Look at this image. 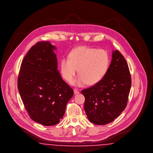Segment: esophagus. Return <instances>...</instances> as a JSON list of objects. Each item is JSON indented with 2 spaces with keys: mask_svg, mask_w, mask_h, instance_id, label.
<instances>
[{
  "mask_svg": "<svg viewBox=\"0 0 153 153\" xmlns=\"http://www.w3.org/2000/svg\"><path fill=\"white\" fill-rule=\"evenodd\" d=\"M74 94H75V95H76V94H79V93H80V92H79V91L77 89H74Z\"/></svg>",
  "mask_w": 153,
  "mask_h": 153,
  "instance_id": "esophagus-1",
  "label": "esophagus"
}]
</instances>
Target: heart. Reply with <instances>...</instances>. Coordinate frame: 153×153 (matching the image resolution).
Listing matches in <instances>:
<instances>
[{
	"label": "heart",
	"instance_id": "obj_1",
	"mask_svg": "<svg viewBox=\"0 0 153 153\" xmlns=\"http://www.w3.org/2000/svg\"><path fill=\"white\" fill-rule=\"evenodd\" d=\"M109 64V56L104 50L80 46L70 53L69 59H62L61 72L64 79L71 82L77 69L79 76L73 84L80 87L87 83L92 85L104 77Z\"/></svg>",
	"mask_w": 153,
	"mask_h": 153
}]
</instances>
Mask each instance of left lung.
Returning a JSON list of instances; mask_svg holds the SVG:
<instances>
[{
    "mask_svg": "<svg viewBox=\"0 0 153 153\" xmlns=\"http://www.w3.org/2000/svg\"><path fill=\"white\" fill-rule=\"evenodd\" d=\"M112 60L104 77L81 91L85 100L84 111L88 120L105 125L119 117L126 108L131 86V74L123 56L112 51Z\"/></svg>",
    "mask_w": 153,
    "mask_h": 153,
    "instance_id": "obj_1",
    "label": "left lung"
}]
</instances>
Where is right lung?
Masks as SVG:
<instances>
[{
    "instance_id": "1",
    "label": "right lung",
    "mask_w": 153,
    "mask_h": 153,
    "mask_svg": "<svg viewBox=\"0 0 153 153\" xmlns=\"http://www.w3.org/2000/svg\"><path fill=\"white\" fill-rule=\"evenodd\" d=\"M49 42H37L22 61L18 88L33 120L46 126L59 122L73 90L61 78L57 59Z\"/></svg>"
}]
</instances>
